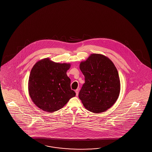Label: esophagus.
Wrapping results in <instances>:
<instances>
[{"mask_svg": "<svg viewBox=\"0 0 152 152\" xmlns=\"http://www.w3.org/2000/svg\"><path fill=\"white\" fill-rule=\"evenodd\" d=\"M75 93H76V96H78V94H79V90L78 89H77V90H75Z\"/></svg>", "mask_w": 152, "mask_h": 152, "instance_id": "34e87169", "label": "esophagus"}]
</instances>
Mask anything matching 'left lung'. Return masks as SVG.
Returning a JSON list of instances; mask_svg holds the SVG:
<instances>
[{
  "label": "left lung",
  "mask_w": 152,
  "mask_h": 152,
  "mask_svg": "<svg viewBox=\"0 0 152 152\" xmlns=\"http://www.w3.org/2000/svg\"><path fill=\"white\" fill-rule=\"evenodd\" d=\"M85 82L79 98L84 107L94 113H103L113 105L121 90L116 67L106 56L91 54L79 65Z\"/></svg>",
  "instance_id": "8db88e82"
}]
</instances>
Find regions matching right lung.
<instances>
[{
  "label": "right lung",
  "mask_w": 152,
  "mask_h": 152,
  "mask_svg": "<svg viewBox=\"0 0 152 152\" xmlns=\"http://www.w3.org/2000/svg\"><path fill=\"white\" fill-rule=\"evenodd\" d=\"M69 63H58L43 58L33 66L28 81V91L33 103L48 113L61 109L75 92L71 88L67 71Z\"/></svg>",
  "instance_id": "right-lung-1"
}]
</instances>
